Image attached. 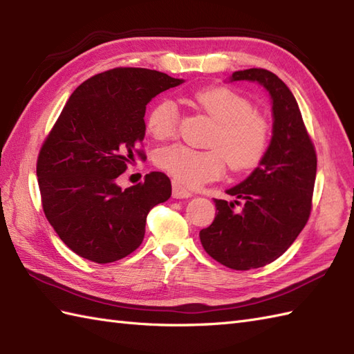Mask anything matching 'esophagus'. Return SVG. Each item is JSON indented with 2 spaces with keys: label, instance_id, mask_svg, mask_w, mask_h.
I'll return each instance as SVG.
<instances>
[{
  "label": "esophagus",
  "instance_id": "1",
  "mask_svg": "<svg viewBox=\"0 0 354 354\" xmlns=\"http://www.w3.org/2000/svg\"><path fill=\"white\" fill-rule=\"evenodd\" d=\"M171 187H173V198H176V199H187V198L193 196L192 192L184 189V187L179 185L176 181L171 183Z\"/></svg>",
  "mask_w": 354,
  "mask_h": 354
}]
</instances>
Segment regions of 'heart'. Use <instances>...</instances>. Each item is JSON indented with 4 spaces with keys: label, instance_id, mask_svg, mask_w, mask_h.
Segmentation results:
<instances>
[{
    "label": "heart",
    "instance_id": "b5f03b06",
    "mask_svg": "<svg viewBox=\"0 0 354 354\" xmlns=\"http://www.w3.org/2000/svg\"><path fill=\"white\" fill-rule=\"evenodd\" d=\"M193 100L214 127L207 140L209 149L196 150L183 145L162 147L156 152V164L187 187H199L219 179L225 161L236 171L254 169L268 153L270 126L265 115L252 111L251 102L228 86L198 89ZM179 109L170 99L153 104L146 118L147 131L156 140L175 137Z\"/></svg>",
    "mask_w": 354,
    "mask_h": 354
}]
</instances>
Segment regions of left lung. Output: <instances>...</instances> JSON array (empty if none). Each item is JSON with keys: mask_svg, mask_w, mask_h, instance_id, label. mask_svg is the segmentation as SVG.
Wrapping results in <instances>:
<instances>
[{"mask_svg": "<svg viewBox=\"0 0 354 354\" xmlns=\"http://www.w3.org/2000/svg\"><path fill=\"white\" fill-rule=\"evenodd\" d=\"M231 80H252L272 99L274 131L268 153L243 183L227 190L234 202L214 199L216 217L199 237L208 255L223 266L250 270L288 251L312 212L317 150L295 97L284 82L263 68L232 73ZM240 201L244 207L235 209Z\"/></svg>", "mask_w": 354, "mask_h": 354, "instance_id": "obj_1", "label": "left lung"}]
</instances>
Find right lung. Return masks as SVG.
<instances>
[{
    "instance_id": "add662e5",
    "label": "right lung",
    "mask_w": 354,
    "mask_h": 354,
    "mask_svg": "<svg viewBox=\"0 0 354 354\" xmlns=\"http://www.w3.org/2000/svg\"><path fill=\"white\" fill-rule=\"evenodd\" d=\"M183 84L167 74L118 66L76 88L45 137L36 162L45 217L80 257L112 263L145 239L150 209L171 194L169 176L150 171L122 190L117 178L145 158L146 104Z\"/></svg>"
}]
</instances>
